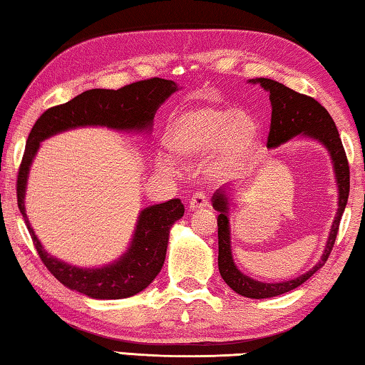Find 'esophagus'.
<instances>
[{
	"instance_id": "1",
	"label": "esophagus",
	"mask_w": 365,
	"mask_h": 365,
	"mask_svg": "<svg viewBox=\"0 0 365 365\" xmlns=\"http://www.w3.org/2000/svg\"><path fill=\"white\" fill-rule=\"evenodd\" d=\"M210 207V202H208V197L204 192H195L192 199L189 200V210H199V208Z\"/></svg>"
}]
</instances>
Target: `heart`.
Listing matches in <instances>:
<instances>
[{
	"mask_svg": "<svg viewBox=\"0 0 365 365\" xmlns=\"http://www.w3.org/2000/svg\"><path fill=\"white\" fill-rule=\"evenodd\" d=\"M259 139V124L244 111L222 106H197L168 123L163 143L181 160H200L213 153L210 171L230 175L241 166Z\"/></svg>",
	"mask_w": 365,
	"mask_h": 365,
	"instance_id": "b5f03b06",
	"label": "heart"
}]
</instances>
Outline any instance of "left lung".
<instances>
[{"mask_svg":"<svg viewBox=\"0 0 365 365\" xmlns=\"http://www.w3.org/2000/svg\"><path fill=\"white\" fill-rule=\"evenodd\" d=\"M252 82L260 83L265 91L270 93L272 103V123L270 133H268L267 147H278L279 143L292 139V137L304 134L317 139L320 143L328 148L331 155L334 175H336V182L339 189V202L338 212L334 217V222L328 237L325 252L322 259L312 270L301 274L299 278L291 279V282L283 283H262L246 277L237 270L231 255V244H230V223H228V197H226V189L222 187L212 197L213 208L220 212L217 223H218V270L222 278L237 294L250 297V299H267V297H274L284 292L296 289L304 282L312 277V274L325 265V262L330 255L336 239L339 222H341L343 212L348 204L349 195V163L346 157L341 137L338 134V129L334 126V121L324 106L317 100H314L309 95L294 92L292 88L283 86L277 81L265 79H252Z\"/></svg>","mask_w":365,"mask_h":365,"instance_id":"obj_1","label":"left lung"}]
</instances>
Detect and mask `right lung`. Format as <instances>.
<instances>
[{
	"label": "right lung",
	"instance_id": "right-lung-1",
	"mask_svg": "<svg viewBox=\"0 0 365 365\" xmlns=\"http://www.w3.org/2000/svg\"><path fill=\"white\" fill-rule=\"evenodd\" d=\"M176 91L175 82L160 77L133 82L118 91L92 88L77 95L68 103L48 108L34 124L17 171V207L26 220L43 265L68 288L93 299H124L145 289L163 267L170 228L184 215V205L179 199H173L142 210L133 244L115 264L101 268H77L64 264L45 252L24 208L29 168L40 142L61 130L79 126H106L119 130L147 129L152 126L158 106Z\"/></svg>",
	"mask_w": 365,
	"mask_h": 365
}]
</instances>
